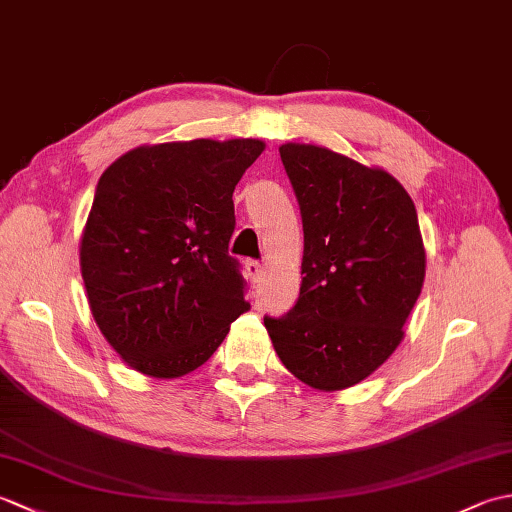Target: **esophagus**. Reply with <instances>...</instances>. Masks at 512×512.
<instances>
[{
	"instance_id": "obj_1",
	"label": "esophagus",
	"mask_w": 512,
	"mask_h": 512,
	"mask_svg": "<svg viewBox=\"0 0 512 512\" xmlns=\"http://www.w3.org/2000/svg\"><path fill=\"white\" fill-rule=\"evenodd\" d=\"M244 268H246V273H248V277H250V281H253V284H259V281H262L264 266L259 264L257 259H246Z\"/></svg>"
}]
</instances>
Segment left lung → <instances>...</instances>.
<instances>
[{
    "instance_id": "8db88e82",
    "label": "left lung",
    "mask_w": 512,
    "mask_h": 512,
    "mask_svg": "<svg viewBox=\"0 0 512 512\" xmlns=\"http://www.w3.org/2000/svg\"><path fill=\"white\" fill-rule=\"evenodd\" d=\"M303 222L299 299L264 317L275 352L303 383H361L402 341L424 281L418 213L383 169L317 145L279 147Z\"/></svg>"
}]
</instances>
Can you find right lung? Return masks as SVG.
Returning <instances> with one entry per match:
<instances>
[{"mask_svg":"<svg viewBox=\"0 0 512 512\" xmlns=\"http://www.w3.org/2000/svg\"><path fill=\"white\" fill-rule=\"evenodd\" d=\"M262 151L253 138L138 147L96 184L81 275L96 325L136 372H193L248 310L228 242L235 184Z\"/></svg>","mask_w":512,"mask_h":512,"instance_id":"1","label":"right lung"}]
</instances>
